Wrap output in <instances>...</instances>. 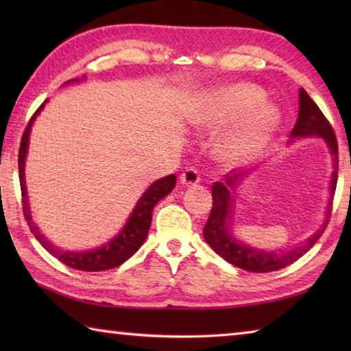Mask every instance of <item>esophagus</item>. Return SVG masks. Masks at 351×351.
<instances>
[{
	"mask_svg": "<svg viewBox=\"0 0 351 351\" xmlns=\"http://www.w3.org/2000/svg\"><path fill=\"white\" fill-rule=\"evenodd\" d=\"M199 180H201L199 171L193 167H190L186 171H182V175H181V182L184 184V186H195V184L199 182Z\"/></svg>",
	"mask_w": 351,
	"mask_h": 351,
	"instance_id": "1",
	"label": "esophagus"
}]
</instances>
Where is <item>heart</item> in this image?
I'll list each match as a JSON object with an SVG mask.
<instances>
[{
	"mask_svg": "<svg viewBox=\"0 0 351 351\" xmlns=\"http://www.w3.org/2000/svg\"><path fill=\"white\" fill-rule=\"evenodd\" d=\"M265 100L260 88L247 83L232 85L213 93L206 102V108L199 116V125L206 128H221L249 117L246 123L226 136L219 152L230 162H240L251 158L268 139L277 122V110L271 105L256 106Z\"/></svg>",
	"mask_w": 351,
	"mask_h": 351,
	"instance_id": "1",
	"label": "heart"
}]
</instances>
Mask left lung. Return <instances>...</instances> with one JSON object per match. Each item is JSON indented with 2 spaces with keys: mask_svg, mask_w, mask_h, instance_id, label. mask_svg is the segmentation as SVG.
Listing matches in <instances>:
<instances>
[{
  "mask_svg": "<svg viewBox=\"0 0 351 351\" xmlns=\"http://www.w3.org/2000/svg\"><path fill=\"white\" fill-rule=\"evenodd\" d=\"M299 117L291 132V138H305V136H320L324 138L326 144L330 147L332 154V161H335V171L331 176V198L328 201V209H326V218L322 228L316 234H313L305 243L295 246L289 251H258V249L249 247L243 243L237 241L229 230V219L230 212H232V197L230 192L235 190L239 182L247 175V171L235 173L232 176H226V182H213L212 184V210L209 219L204 226V239L209 243V246L215 251L219 257H223L226 261L232 263L237 268H241L251 272H271L278 271L294 263L299 260L302 255L306 254L310 249L316 245V241L324 234L331 215L332 206V195H335L336 184H337V165H339V156H337V141L336 134L332 132L331 123L326 121L324 112L320 111L319 106L314 104V100L308 96V93L300 88L299 93Z\"/></svg>",
  "mask_w": 351,
  "mask_h": 351,
  "instance_id": "obj_1",
  "label": "left lung"
}]
</instances>
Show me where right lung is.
<instances>
[{
    "label": "right lung",
    "instance_id": "add662e5",
    "mask_svg": "<svg viewBox=\"0 0 351 351\" xmlns=\"http://www.w3.org/2000/svg\"><path fill=\"white\" fill-rule=\"evenodd\" d=\"M85 79V77H83ZM79 79H74L71 82H77ZM45 104L40 105V108L35 111V114L31 117L27 127L23 133L21 144H20V152H19V170H20V187H21V197H23V212H25V218L31 228V232L34 234L35 239L40 241V245L43 246L47 252L54 255L69 268L79 269V271H88V272H97V271H106L112 269L116 266L122 265L123 261H127L132 255L138 251L142 246V243L145 241L148 229H150L152 224V215L153 209L159 201L173 190L176 184V176L169 175L161 180L154 181L150 187H148L144 195L139 198L138 204L133 209V213L130 215L127 224L123 226L121 234H119L116 239L106 243V245L100 246L97 249H93V251H85V252H69V251H62L57 246L49 243V240L45 239V235L40 232L37 226L32 221L31 210H29L27 204V192H26V181H25V161H26V153H27V145H29V133H31V127L34 123L35 116L38 114L40 110L43 108Z\"/></svg>",
    "mask_w": 351,
    "mask_h": 351
}]
</instances>
